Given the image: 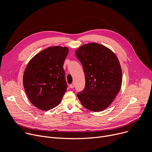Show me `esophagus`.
<instances>
[{
  "label": "esophagus",
  "mask_w": 152,
  "mask_h": 152,
  "mask_svg": "<svg viewBox=\"0 0 152 152\" xmlns=\"http://www.w3.org/2000/svg\"><path fill=\"white\" fill-rule=\"evenodd\" d=\"M70 87L71 88H73L75 87V84H70Z\"/></svg>",
  "instance_id": "34e87169"
}]
</instances>
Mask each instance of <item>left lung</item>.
<instances>
[{
	"mask_svg": "<svg viewBox=\"0 0 152 152\" xmlns=\"http://www.w3.org/2000/svg\"><path fill=\"white\" fill-rule=\"evenodd\" d=\"M86 76V87L77 96L92 112H101L112 103L121 90L122 75L119 59L110 48L98 43L80 46L75 51Z\"/></svg>",
	"mask_w": 152,
	"mask_h": 152,
	"instance_id": "8db88e82",
	"label": "left lung"
}]
</instances>
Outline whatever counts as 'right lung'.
I'll return each instance as SVG.
<instances>
[{
	"instance_id": "right-lung-1",
	"label": "right lung",
	"mask_w": 152,
	"mask_h": 152,
	"mask_svg": "<svg viewBox=\"0 0 152 152\" xmlns=\"http://www.w3.org/2000/svg\"><path fill=\"white\" fill-rule=\"evenodd\" d=\"M68 51L66 47H49L36 54L27 64L23 87L37 108L47 111L61 102L67 88L63 65Z\"/></svg>"
}]
</instances>
